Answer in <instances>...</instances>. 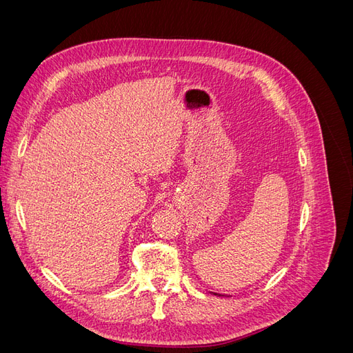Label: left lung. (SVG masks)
<instances>
[{"mask_svg": "<svg viewBox=\"0 0 353 353\" xmlns=\"http://www.w3.org/2000/svg\"><path fill=\"white\" fill-rule=\"evenodd\" d=\"M213 294H218V293H213ZM218 296H221V294H218Z\"/></svg>", "mask_w": 353, "mask_h": 353, "instance_id": "1", "label": "left lung"}]
</instances>
